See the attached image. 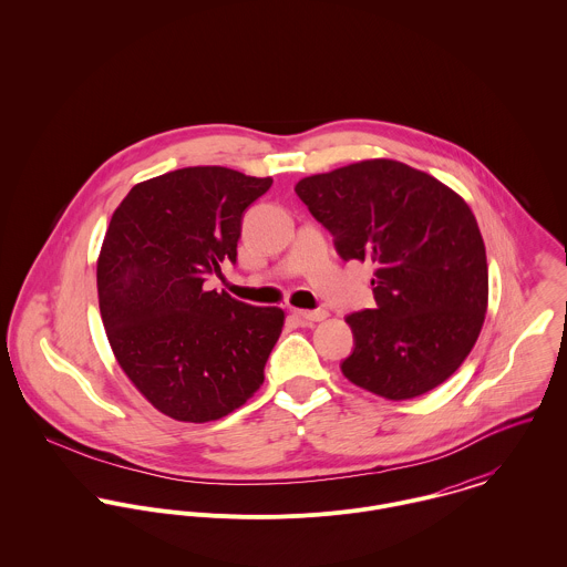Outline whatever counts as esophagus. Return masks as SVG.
Returning <instances> with one entry per match:
<instances>
[{
	"instance_id": "obj_1",
	"label": "esophagus",
	"mask_w": 567,
	"mask_h": 567,
	"mask_svg": "<svg viewBox=\"0 0 567 567\" xmlns=\"http://www.w3.org/2000/svg\"><path fill=\"white\" fill-rule=\"evenodd\" d=\"M295 315L306 323H319L327 319V310H295Z\"/></svg>"
}]
</instances>
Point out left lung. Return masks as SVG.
Here are the masks:
<instances>
[{
  "mask_svg": "<svg viewBox=\"0 0 567 567\" xmlns=\"http://www.w3.org/2000/svg\"><path fill=\"white\" fill-rule=\"evenodd\" d=\"M338 255L373 261L375 308L349 315V382L386 400L443 384L485 323L486 252L470 205L434 176L391 159L351 163L295 187Z\"/></svg>",
  "mask_w": 567,
  "mask_h": 567,
  "instance_id": "obj_1",
  "label": "left lung"
}]
</instances>
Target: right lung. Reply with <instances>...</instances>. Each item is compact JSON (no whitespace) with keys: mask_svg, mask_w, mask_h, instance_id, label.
Masks as SVG:
<instances>
[{"mask_svg":"<svg viewBox=\"0 0 567 567\" xmlns=\"http://www.w3.org/2000/svg\"><path fill=\"white\" fill-rule=\"evenodd\" d=\"M270 185L220 165L174 169L135 185L106 229L97 257L106 338L137 391L176 421L220 419L264 382L284 310L203 284L236 264L244 212Z\"/></svg>","mask_w":567,"mask_h":567,"instance_id":"right-lung-1","label":"right lung"}]
</instances>
